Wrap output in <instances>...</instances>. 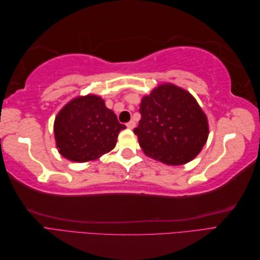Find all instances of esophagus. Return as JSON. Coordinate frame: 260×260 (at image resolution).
I'll return each mask as SVG.
<instances>
[{
  "label": "esophagus",
  "mask_w": 260,
  "mask_h": 260,
  "mask_svg": "<svg viewBox=\"0 0 260 260\" xmlns=\"http://www.w3.org/2000/svg\"><path fill=\"white\" fill-rule=\"evenodd\" d=\"M135 127H136V122L135 121H129L127 123V128H129V129H133Z\"/></svg>",
  "instance_id": "esophagus-1"
}]
</instances>
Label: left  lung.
<instances>
[{
    "mask_svg": "<svg viewBox=\"0 0 260 260\" xmlns=\"http://www.w3.org/2000/svg\"><path fill=\"white\" fill-rule=\"evenodd\" d=\"M141 120L133 129L146 156L171 166L194 159L209 135L206 114L190 92L162 83L140 104Z\"/></svg>",
    "mask_w": 260,
    "mask_h": 260,
    "instance_id": "left-lung-1",
    "label": "left lung"
}]
</instances>
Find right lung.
I'll return each mask as SVG.
<instances>
[{
  "label": "right lung",
  "instance_id": "obj_1",
  "mask_svg": "<svg viewBox=\"0 0 260 260\" xmlns=\"http://www.w3.org/2000/svg\"><path fill=\"white\" fill-rule=\"evenodd\" d=\"M124 128L103 99L88 94L73 99L58 112L54 137L61 156L70 161L85 162L111 152Z\"/></svg>",
  "mask_w": 260,
  "mask_h": 260
}]
</instances>
